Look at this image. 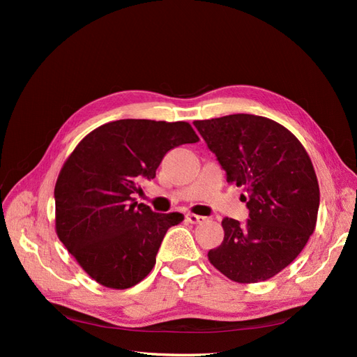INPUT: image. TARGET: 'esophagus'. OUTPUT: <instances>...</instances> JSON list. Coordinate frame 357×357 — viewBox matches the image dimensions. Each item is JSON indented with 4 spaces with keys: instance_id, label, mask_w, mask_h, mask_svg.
<instances>
[{
    "instance_id": "obj_1",
    "label": "esophagus",
    "mask_w": 357,
    "mask_h": 357,
    "mask_svg": "<svg viewBox=\"0 0 357 357\" xmlns=\"http://www.w3.org/2000/svg\"><path fill=\"white\" fill-rule=\"evenodd\" d=\"M186 220L189 223H193V225H201L207 219L202 218V215H198V214H186Z\"/></svg>"
}]
</instances>
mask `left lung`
<instances>
[{
  "mask_svg": "<svg viewBox=\"0 0 357 357\" xmlns=\"http://www.w3.org/2000/svg\"><path fill=\"white\" fill-rule=\"evenodd\" d=\"M226 171L243 186L248 219L225 218L223 241L208 252L236 283H259L295 261L314 232L320 190L307 150L289 129L255 114L193 122Z\"/></svg>",
  "mask_w": 357,
  "mask_h": 357,
  "instance_id": "left-lung-1",
  "label": "left lung"
}]
</instances>
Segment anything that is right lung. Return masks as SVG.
Wrapping results in <instances>:
<instances>
[{
    "mask_svg": "<svg viewBox=\"0 0 357 357\" xmlns=\"http://www.w3.org/2000/svg\"><path fill=\"white\" fill-rule=\"evenodd\" d=\"M197 142L188 122L122 119L73 150L55 186L56 234L96 283L129 289L152 271L167 231L185 218L153 213L132 195L156 177L167 152Z\"/></svg>",
    "mask_w": 357,
    "mask_h": 357,
    "instance_id": "right-lung-1",
    "label": "right lung"
}]
</instances>
